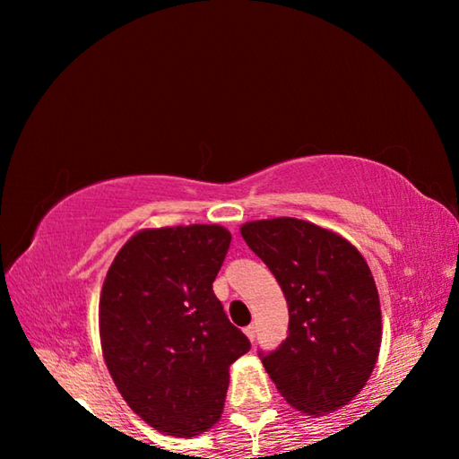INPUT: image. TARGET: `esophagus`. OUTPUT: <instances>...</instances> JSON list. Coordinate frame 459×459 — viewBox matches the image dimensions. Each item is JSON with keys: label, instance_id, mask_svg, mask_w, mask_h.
Segmentation results:
<instances>
[{"label": "esophagus", "instance_id": "34e87169", "mask_svg": "<svg viewBox=\"0 0 459 459\" xmlns=\"http://www.w3.org/2000/svg\"><path fill=\"white\" fill-rule=\"evenodd\" d=\"M245 333L248 336V340H255V336H257V328H255V324H251V325H247L245 328Z\"/></svg>", "mask_w": 459, "mask_h": 459}]
</instances>
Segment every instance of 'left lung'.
<instances>
[{
  "mask_svg": "<svg viewBox=\"0 0 459 459\" xmlns=\"http://www.w3.org/2000/svg\"><path fill=\"white\" fill-rule=\"evenodd\" d=\"M245 243L281 285L290 328L259 356L295 409L324 415L367 385L380 348V304L362 255L336 232L298 219L240 227Z\"/></svg>",
  "mask_w": 459,
  "mask_h": 459,
  "instance_id": "obj_1",
  "label": "left lung"
}]
</instances>
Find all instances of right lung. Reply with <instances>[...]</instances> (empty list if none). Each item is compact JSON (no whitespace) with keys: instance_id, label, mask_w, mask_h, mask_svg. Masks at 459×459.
I'll list each match as a JSON object with an SVG mask.
<instances>
[{"instance_id":"obj_1","label":"right lung","mask_w":459,"mask_h":459,"mask_svg":"<svg viewBox=\"0 0 459 459\" xmlns=\"http://www.w3.org/2000/svg\"><path fill=\"white\" fill-rule=\"evenodd\" d=\"M229 247L219 224L142 230L123 245L100 291V346L121 397L176 437L219 421L229 367L251 351L212 291Z\"/></svg>"}]
</instances>
